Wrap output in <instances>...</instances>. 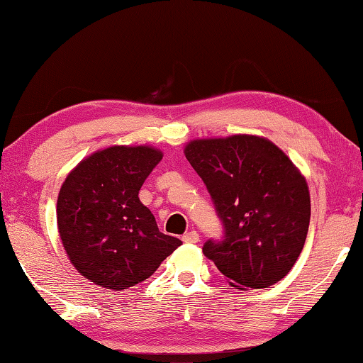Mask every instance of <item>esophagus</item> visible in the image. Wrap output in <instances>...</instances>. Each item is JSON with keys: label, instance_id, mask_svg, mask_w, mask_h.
Listing matches in <instances>:
<instances>
[{"label": "esophagus", "instance_id": "obj_1", "mask_svg": "<svg viewBox=\"0 0 363 363\" xmlns=\"http://www.w3.org/2000/svg\"><path fill=\"white\" fill-rule=\"evenodd\" d=\"M199 240H200V235L195 230L187 232L182 235V242H186V243H199Z\"/></svg>", "mask_w": 363, "mask_h": 363}]
</instances>
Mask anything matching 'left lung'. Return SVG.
I'll return each mask as SVG.
<instances>
[{"label":"left lung","mask_w":363,"mask_h":363,"mask_svg":"<svg viewBox=\"0 0 363 363\" xmlns=\"http://www.w3.org/2000/svg\"><path fill=\"white\" fill-rule=\"evenodd\" d=\"M184 155L206 184L225 229V240L206 242L203 255L238 290L277 284L296 262L309 229L304 174L280 147L256 134L192 139Z\"/></svg>","instance_id":"8db88e82"}]
</instances>
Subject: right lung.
Instances as JSON below:
<instances>
[{
	"instance_id": "1",
	"label": "right lung",
	"mask_w": 363,
	"mask_h": 363,
	"mask_svg": "<svg viewBox=\"0 0 363 363\" xmlns=\"http://www.w3.org/2000/svg\"><path fill=\"white\" fill-rule=\"evenodd\" d=\"M162 157L152 145H110L84 157L62 182L56 206L60 240L73 267L94 285L128 290L182 245L158 230L139 200Z\"/></svg>"
}]
</instances>
